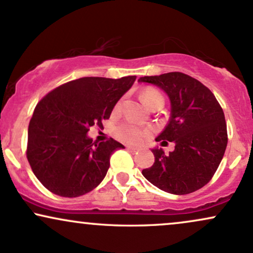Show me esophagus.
I'll return each instance as SVG.
<instances>
[{"label":"esophagus","instance_id":"34e87169","mask_svg":"<svg viewBox=\"0 0 253 253\" xmlns=\"http://www.w3.org/2000/svg\"><path fill=\"white\" fill-rule=\"evenodd\" d=\"M126 149L128 150L129 152H136V151H138V149H136V147H134V146H127Z\"/></svg>","mask_w":253,"mask_h":253}]
</instances>
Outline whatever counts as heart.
Listing matches in <instances>:
<instances>
[{"mask_svg": "<svg viewBox=\"0 0 253 253\" xmlns=\"http://www.w3.org/2000/svg\"><path fill=\"white\" fill-rule=\"evenodd\" d=\"M141 101L145 103V106H147L149 108L156 106V104H162L164 103V96L162 95V92L159 90L155 88H146L143 90L140 95ZM121 107V102L119 101L115 106V110H119ZM114 134L119 140L124 141V143L128 144H139L140 141H143L144 138H146L150 134V130L146 128H141L138 125L133 123H124L115 128Z\"/></svg>", "mask_w": 253, "mask_h": 253, "instance_id": "b5f03b06", "label": "heart"}]
</instances>
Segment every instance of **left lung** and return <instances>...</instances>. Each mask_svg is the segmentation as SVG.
<instances>
[{
  "instance_id": "8db88e82",
  "label": "left lung",
  "mask_w": 253,
  "mask_h": 253,
  "mask_svg": "<svg viewBox=\"0 0 253 253\" xmlns=\"http://www.w3.org/2000/svg\"><path fill=\"white\" fill-rule=\"evenodd\" d=\"M139 82L159 86L169 96V124L156 140L175 143L169 155L162 149L152 150L155 163L143 170L144 177L175 195L201 189L214 176L227 146L221 106L207 86L182 72L140 77Z\"/></svg>"
}]
</instances>
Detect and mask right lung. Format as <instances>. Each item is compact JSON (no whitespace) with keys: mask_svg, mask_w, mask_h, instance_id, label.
Wrapping results in <instances>:
<instances>
[{"mask_svg":"<svg viewBox=\"0 0 253 253\" xmlns=\"http://www.w3.org/2000/svg\"><path fill=\"white\" fill-rule=\"evenodd\" d=\"M135 78H78L39 101L28 126L26 155L46 189L63 197H77L102 182L112 153L125 146L113 138L92 141L86 133L94 125L102 127Z\"/></svg>","mask_w":253,"mask_h":253,"instance_id":"1","label":"right lung"}]
</instances>
